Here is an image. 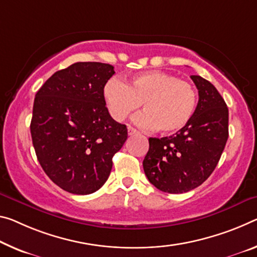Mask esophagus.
Wrapping results in <instances>:
<instances>
[{
	"label": "esophagus",
	"instance_id": "esophagus-1",
	"mask_svg": "<svg viewBox=\"0 0 257 257\" xmlns=\"http://www.w3.org/2000/svg\"><path fill=\"white\" fill-rule=\"evenodd\" d=\"M138 134H140V132H138V130H136L135 128H133V127H128V135L129 136H134V135H138Z\"/></svg>",
	"mask_w": 257,
	"mask_h": 257
}]
</instances>
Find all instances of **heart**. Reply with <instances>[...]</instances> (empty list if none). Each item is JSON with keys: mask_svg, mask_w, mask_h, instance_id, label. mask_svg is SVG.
Returning a JSON list of instances; mask_svg holds the SVG:
<instances>
[{"mask_svg": "<svg viewBox=\"0 0 257 257\" xmlns=\"http://www.w3.org/2000/svg\"><path fill=\"white\" fill-rule=\"evenodd\" d=\"M104 98L114 120L123 121L144 103L146 112L137 116L142 127L164 134L182 130L197 108L192 84L165 72H148L134 76L127 84L112 79L105 84Z\"/></svg>", "mask_w": 257, "mask_h": 257, "instance_id": "b5f03b06", "label": "heart"}]
</instances>
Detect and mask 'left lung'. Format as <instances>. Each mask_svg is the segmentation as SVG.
<instances>
[{
	"label": "left lung",
	"mask_w": 257,
	"mask_h": 257,
	"mask_svg": "<svg viewBox=\"0 0 257 257\" xmlns=\"http://www.w3.org/2000/svg\"><path fill=\"white\" fill-rule=\"evenodd\" d=\"M199 92L192 119L175 135L149 138L143 168L150 183L168 193L201 185L217 166L229 137V109L209 81L191 75Z\"/></svg>",
	"instance_id": "obj_1"
}]
</instances>
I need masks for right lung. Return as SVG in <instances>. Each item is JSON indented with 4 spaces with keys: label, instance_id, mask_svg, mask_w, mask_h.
Segmentation results:
<instances>
[{
    "label": "right lung",
    "instance_id": "add662e5",
    "mask_svg": "<svg viewBox=\"0 0 257 257\" xmlns=\"http://www.w3.org/2000/svg\"><path fill=\"white\" fill-rule=\"evenodd\" d=\"M109 64L80 62L52 74L36 92L31 135L41 167L67 192L90 194L107 181L112 158L128 137L114 121L104 87Z\"/></svg>",
    "mask_w": 257,
    "mask_h": 257
}]
</instances>
